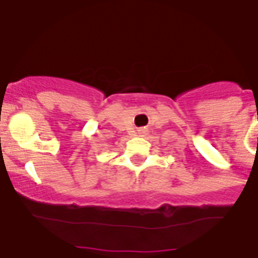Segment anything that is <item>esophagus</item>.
Listing matches in <instances>:
<instances>
[{"label": "esophagus", "mask_w": 258, "mask_h": 258, "mask_svg": "<svg viewBox=\"0 0 258 258\" xmlns=\"http://www.w3.org/2000/svg\"><path fill=\"white\" fill-rule=\"evenodd\" d=\"M145 131H146V130H141V133H145Z\"/></svg>", "instance_id": "34e87169"}]
</instances>
